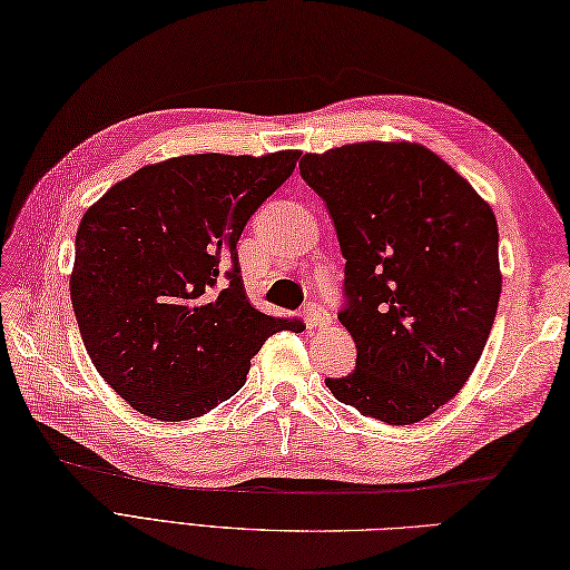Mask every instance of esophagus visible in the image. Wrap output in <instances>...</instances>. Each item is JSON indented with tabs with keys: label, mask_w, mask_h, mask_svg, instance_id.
<instances>
[{
	"label": "esophagus",
	"mask_w": 570,
	"mask_h": 570,
	"mask_svg": "<svg viewBox=\"0 0 570 570\" xmlns=\"http://www.w3.org/2000/svg\"><path fill=\"white\" fill-rule=\"evenodd\" d=\"M304 318H307V326L309 328H322V326H326L328 324V312L322 307V304H316V302H312V304H307V307H304Z\"/></svg>",
	"instance_id": "esophagus-1"
}]
</instances>
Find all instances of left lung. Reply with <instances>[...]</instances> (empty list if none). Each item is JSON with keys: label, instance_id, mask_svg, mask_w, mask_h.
<instances>
[{"label": "left lung", "instance_id": "left-lung-1", "mask_svg": "<svg viewBox=\"0 0 570 570\" xmlns=\"http://www.w3.org/2000/svg\"><path fill=\"white\" fill-rule=\"evenodd\" d=\"M345 258L338 314L357 348L331 394L367 419L411 425L460 394L501 299L491 205L419 142H355L304 155Z\"/></svg>", "mask_w": 570, "mask_h": 570}]
</instances>
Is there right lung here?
I'll list each match as a JSON object with an SVG mask.
<instances>
[{"label": "right lung", "instance_id": "right-lung-1", "mask_svg": "<svg viewBox=\"0 0 570 570\" xmlns=\"http://www.w3.org/2000/svg\"><path fill=\"white\" fill-rule=\"evenodd\" d=\"M297 159L283 149L147 164L81 217L69 275L79 333L135 411L198 419L242 390L268 336L304 328L252 307L237 256L248 217Z\"/></svg>", "mask_w": 570, "mask_h": 570}]
</instances>
